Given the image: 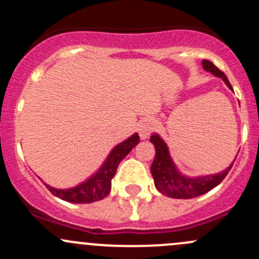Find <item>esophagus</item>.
Segmentation results:
<instances>
[{
  "instance_id": "esophagus-1",
  "label": "esophagus",
  "mask_w": 259,
  "mask_h": 259,
  "mask_svg": "<svg viewBox=\"0 0 259 259\" xmlns=\"http://www.w3.org/2000/svg\"><path fill=\"white\" fill-rule=\"evenodd\" d=\"M154 129V121L150 119H145L143 121H140L139 126H138V133H139V137L142 140L148 139L149 135H150L151 130Z\"/></svg>"
}]
</instances>
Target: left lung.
<instances>
[{"instance_id": "obj_1", "label": "left lung", "mask_w": 259, "mask_h": 259, "mask_svg": "<svg viewBox=\"0 0 259 259\" xmlns=\"http://www.w3.org/2000/svg\"><path fill=\"white\" fill-rule=\"evenodd\" d=\"M203 69L205 71L210 72L214 76L221 77L227 86L231 90H233L232 85L229 83L228 79L214 64H211L208 60L202 61ZM150 142L155 148V158H154L153 164H151V176H153L154 184L156 189L161 194L166 195L169 198H176V199H192V198L199 197V195L205 194L207 192L215 188L217 185L221 184V182L226 178L228 171L233 166L234 160L232 161L231 165L224 170L219 171L217 174H208V176L199 177H188L184 176L179 170L178 166L174 163L169 148L166 143L164 142L163 138L156 133H153L150 137Z\"/></svg>"}]
</instances>
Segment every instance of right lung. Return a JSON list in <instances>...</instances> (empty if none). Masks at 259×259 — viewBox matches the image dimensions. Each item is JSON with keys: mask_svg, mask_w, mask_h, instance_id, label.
Masks as SVG:
<instances>
[{"mask_svg": "<svg viewBox=\"0 0 259 259\" xmlns=\"http://www.w3.org/2000/svg\"><path fill=\"white\" fill-rule=\"evenodd\" d=\"M139 143V135L137 133L125 139L124 142L115 145L105 160L100 165V168L91 174L88 179L79 183L77 185L66 189L51 187L50 184L45 185L55 197L69 203L76 204H88V203L98 202L108 197L111 190V179L114 178L116 169L120 161L133 150L134 146Z\"/></svg>", "mask_w": 259, "mask_h": 259, "instance_id": "add662e5", "label": "right lung"}]
</instances>
